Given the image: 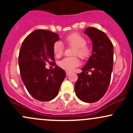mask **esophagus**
Masks as SVG:
<instances>
[{"label": "esophagus", "mask_w": 133, "mask_h": 133, "mask_svg": "<svg viewBox=\"0 0 133 133\" xmlns=\"http://www.w3.org/2000/svg\"><path fill=\"white\" fill-rule=\"evenodd\" d=\"M65 73H66V76H69V75H70V74H71V72H69V71H66L65 72Z\"/></svg>", "instance_id": "esophagus-1"}]
</instances>
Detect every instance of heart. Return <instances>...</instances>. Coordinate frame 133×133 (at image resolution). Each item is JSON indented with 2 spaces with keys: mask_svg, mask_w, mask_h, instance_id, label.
<instances>
[{
  "mask_svg": "<svg viewBox=\"0 0 133 133\" xmlns=\"http://www.w3.org/2000/svg\"><path fill=\"white\" fill-rule=\"evenodd\" d=\"M65 43L69 47H73L72 56L74 57H65L59 62V67L65 71H72L77 67L80 64L77 57L81 59H88L91 56L92 50L89 45H87L86 38L77 33H73L65 38ZM64 47L61 42H56L53 45L52 51L55 56L60 57L63 54Z\"/></svg>",
  "mask_w": 133,
  "mask_h": 133,
  "instance_id": "heart-1",
  "label": "heart"
}]
</instances>
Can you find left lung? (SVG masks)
<instances>
[{
  "instance_id": "1",
  "label": "left lung",
  "mask_w": 133,
  "mask_h": 133,
  "mask_svg": "<svg viewBox=\"0 0 133 133\" xmlns=\"http://www.w3.org/2000/svg\"><path fill=\"white\" fill-rule=\"evenodd\" d=\"M92 41V53L82 72L77 74L74 89L77 97L85 103H95L106 92L113 67V45L104 32L95 27L85 31Z\"/></svg>"
}]
</instances>
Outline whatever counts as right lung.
I'll return each mask as SVG.
<instances>
[{
    "mask_svg": "<svg viewBox=\"0 0 133 133\" xmlns=\"http://www.w3.org/2000/svg\"><path fill=\"white\" fill-rule=\"evenodd\" d=\"M60 38L49 30L37 29L25 37L19 55L21 78L29 93L40 101H49L57 96L65 77L64 70L55 64L53 45ZM55 65L47 70L46 62Z\"/></svg>",
    "mask_w": 133,
    "mask_h": 133,
    "instance_id": "obj_1",
    "label": "right lung"
}]
</instances>
